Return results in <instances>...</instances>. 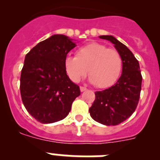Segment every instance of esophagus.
<instances>
[{"label": "esophagus", "mask_w": 160, "mask_h": 160, "mask_svg": "<svg viewBox=\"0 0 160 160\" xmlns=\"http://www.w3.org/2000/svg\"><path fill=\"white\" fill-rule=\"evenodd\" d=\"M87 89V87H80V90H81V92H84V91H86Z\"/></svg>", "instance_id": "1"}]
</instances>
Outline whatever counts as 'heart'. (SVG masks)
Segmentation results:
<instances>
[{"label": "heart", "instance_id": "b5f03b06", "mask_svg": "<svg viewBox=\"0 0 160 160\" xmlns=\"http://www.w3.org/2000/svg\"><path fill=\"white\" fill-rule=\"evenodd\" d=\"M64 66L67 75L73 82H78L88 71L90 82L98 88H107L119 78L122 60L116 49L91 42L79 48L76 57H66Z\"/></svg>", "mask_w": 160, "mask_h": 160}]
</instances>
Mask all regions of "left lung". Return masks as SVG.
<instances>
[{
  "label": "left lung",
  "mask_w": 160,
  "mask_h": 160,
  "mask_svg": "<svg viewBox=\"0 0 160 160\" xmlns=\"http://www.w3.org/2000/svg\"><path fill=\"white\" fill-rule=\"evenodd\" d=\"M110 41L122 60V74L118 81L102 91H96L95 100L89 109L91 118L106 126H115L135 112L140 96L142 75L138 62L127 46L111 35H102Z\"/></svg>",
  "instance_id": "left-lung-1"
}]
</instances>
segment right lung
Listing matches in <instances>:
<instances>
[{
    "label": "right lung",
    "mask_w": 160,
    "mask_h": 160,
    "mask_svg": "<svg viewBox=\"0 0 160 160\" xmlns=\"http://www.w3.org/2000/svg\"><path fill=\"white\" fill-rule=\"evenodd\" d=\"M73 39L54 34L39 42L25 55L20 79L23 104L42 123H53L67 116L80 89L66 74L64 61L76 46Z\"/></svg>",
    "instance_id": "add662e5"
}]
</instances>
